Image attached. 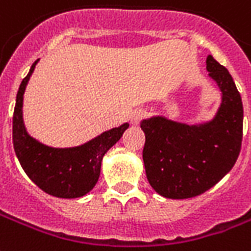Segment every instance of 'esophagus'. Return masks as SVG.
Masks as SVG:
<instances>
[{
    "instance_id": "esophagus-1",
    "label": "esophagus",
    "mask_w": 251,
    "mask_h": 251,
    "mask_svg": "<svg viewBox=\"0 0 251 251\" xmlns=\"http://www.w3.org/2000/svg\"><path fill=\"white\" fill-rule=\"evenodd\" d=\"M146 116V110L143 109H135L133 113H131V117H130V121L133 125H138L139 122L142 121V118Z\"/></svg>"
}]
</instances>
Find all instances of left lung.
Masks as SVG:
<instances>
[{
	"label": "left lung",
	"mask_w": 251,
	"mask_h": 251,
	"mask_svg": "<svg viewBox=\"0 0 251 251\" xmlns=\"http://www.w3.org/2000/svg\"><path fill=\"white\" fill-rule=\"evenodd\" d=\"M206 71L221 91L213 120L189 125L154 116L141 122L147 180L163 198L204 194L232 170L240 155L244 124L240 92L229 71L212 55L206 57Z\"/></svg>",
	"instance_id": "left-lung-1"
}]
</instances>
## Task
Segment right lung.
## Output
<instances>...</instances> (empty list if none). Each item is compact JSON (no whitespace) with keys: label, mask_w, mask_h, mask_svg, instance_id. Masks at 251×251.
<instances>
[{"label":"right lung","mask_w":251,"mask_h":251,"mask_svg":"<svg viewBox=\"0 0 251 251\" xmlns=\"http://www.w3.org/2000/svg\"><path fill=\"white\" fill-rule=\"evenodd\" d=\"M35 60L19 85L13 116V145L15 155L30 179L46 194L62 199H76L93 189L100 177L101 162L106 151L120 141L129 124L104 131L76 147H51L27 133L24 124V93Z\"/></svg>","instance_id":"obj_1"}]
</instances>
